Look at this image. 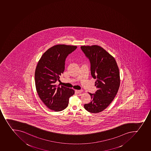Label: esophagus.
<instances>
[{
  "instance_id": "esophagus-1",
  "label": "esophagus",
  "mask_w": 151,
  "mask_h": 151,
  "mask_svg": "<svg viewBox=\"0 0 151 151\" xmlns=\"http://www.w3.org/2000/svg\"><path fill=\"white\" fill-rule=\"evenodd\" d=\"M75 91H76V93H77L78 94H80L82 92V90H75Z\"/></svg>"
}]
</instances>
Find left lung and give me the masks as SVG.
Listing matches in <instances>:
<instances>
[{
    "label": "left lung",
    "instance_id": "8db88e82",
    "mask_svg": "<svg viewBox=\"0 0 151 151\" xmlns=\"http://www.w3.org/2000/svg\"><path fill=\"white\" fill-rule=\"evenodd\" d=\"M81 49L91 63V76L96 79L95 93L90 94L91 101L84 106L91 113H97L106 109L117 94L120 87V72L113 56L101 46H81Z\"/></svg>",
    "mask_w": 151,
    "mask_h": 151
}]
</instances>
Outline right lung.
Masks as SVG:
<instances>
[{"label":"right lung","mask_w":151,"mask_h":151,"mask_svg":"<svg viewBox=\"0 0 151 151\" xmlns=\"http://www.w3.org/2000/svg\"><path fill=\"white\" fill-rule=\"evenodd\" d=\"M77 46L58 45L45 52L38 61L35 72L36 91L48 108L60 111L68 106L69 99L75 93L72 88L57 86L55 83L65 69V60Z\"/></svg>","instance_id":"obj_1"}]
</instances>
